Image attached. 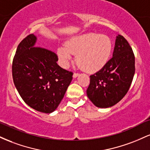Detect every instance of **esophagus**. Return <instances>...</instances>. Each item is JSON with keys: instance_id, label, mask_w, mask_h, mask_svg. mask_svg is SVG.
<instances>
[{"instance_id": "1", "label": "esophagus", "mask_w": 150, "mask_h": 150, "mask_svg": "<svg viewBox=\"0 0 150 150\" xmlns=\"http://www.w3.org/2000/svg\"><path fill=\"white\" fill-rule=\"evenodd\" d=\"M79 75H80V74L79 73H74L73 77V78H76V77H78Z\"/></svg>"}]
</instances>
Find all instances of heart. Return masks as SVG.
<instances>
[{"label":"heart","instance_id":"heart-1","mask_svg":"<svg viewBox=\"0 0 150 150\" xmlns=\"http://www.w3.org/2000/svg\"><path fill=\"white\" fill-rule=\"evenodd\" d=\"M113 44L106 35L89 33L70 39L65 46H60L57 55L61 65L67 68L76 55V61L81 68L88 73L99 71L108 63Z\"/></svg>","mask_w":150,"mask_h":150}]
</instances>
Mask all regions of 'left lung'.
Wrapping results in <instances>:
<instances>
[{"mask_svg":"<svg viewBox=\"0 0 150 150\" xmlns=\"http://www.w3.org/2000/svg\"><path fill=\"white\" fill-rule=\"evenodd\" d=\"M135 56L132 48L118 34L113 56L100 70L90 75L87 95L99 108L114 106L128 92L135 74Z\"/></svg>","mask_w":150,"mask_h":150,"instance_id":"8db88e82","label":"left lung"}]
</instances>
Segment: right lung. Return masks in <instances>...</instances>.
Segmentation results:
<instances>
[{
  "label": "right lung",
  "mask_w": 150,
  "mask_h": 150,
  "mask_svg": "<svg viewBox=\"0 0 150 150\" xmlns=\"http://www.w3.org/2000/svg\"><path fill=\"white\" fill-rule=\"evenodd\" d=\"M37 41V37L32 34L18 45L12 66L13 82L28 106L51 113L63 99L73 74L57 64L56 53L34 47Z\"/></svg>",
  "instance_id": "right-lung-1"
}]
</instances>
